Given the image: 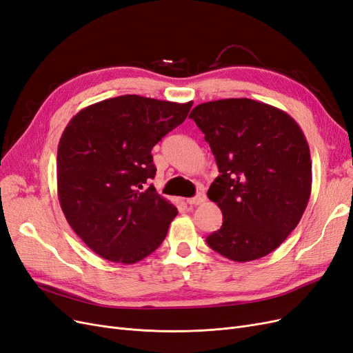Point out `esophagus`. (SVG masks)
Segmentation results:
<instances>
[{
  "label": "esophagus",
  "mask_w": 353,
  "mask_h": 353,
  "mask_svg": "<svg viewBox=\"0 0 353 353\" xmlns=\"http://www.w3.org/2000/svg\"><path fill=\"white\" fill-rule=\"evenodd\" d=\"M205 201V196L203 192H199L196 197H191V199H188L187 200V203L190 204V205H199V204H203Z\"/></svg>",
  "instance_id": "obj_1"
}]
</instances>
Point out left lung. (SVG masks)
I'll use <instances>...</instances> for the list:
<instances>
[{
    "label": "left lung",
    "instance_id": "8db88e82",
    "mask_svg": "<svg viewBox=\"0 0 353 353\" xmlns=\"http://www.w3.org/2000/svg\"><path fill=\"white\" fill-rule=\"evenodd\" d=\"M190 118L219 168L208 196L223 214L208 245L232 261L274 251L299 223L311 196L310 148L296 121L252 99L200 103Z\"/></svg>",
    "mask_w": 353,
    "mask_h": 353
}]
</instances>
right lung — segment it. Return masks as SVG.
<instances>
[{
  "label": "right lung",
  "instance_id": "obj_1",
  "mask_svg": "<svg viewBox=\"0 0 353 353\" xmlns=\"http://www.w3.org/2000/svg\"><path fill=\"white\" fill-rule=\"evenodd\" d=\"M192 102L124 94L72 117L59 139L57 184L61 209L92 251L134 264L163 242L178 214L149 181L152 149L184 123Z\"/></svg>",
  "mask_w": 353,
  "mask_h": 353
}]
</instances>
